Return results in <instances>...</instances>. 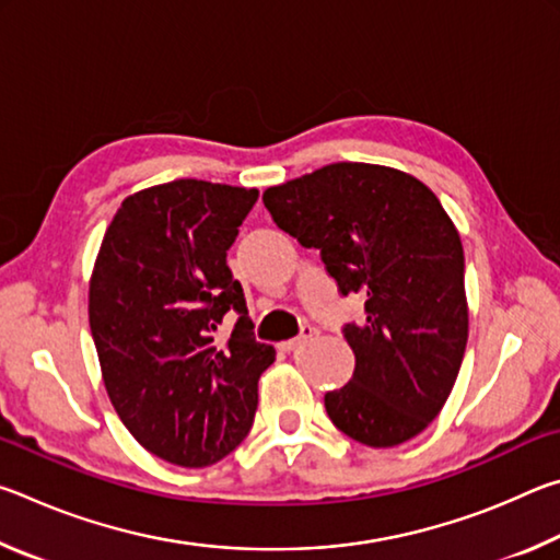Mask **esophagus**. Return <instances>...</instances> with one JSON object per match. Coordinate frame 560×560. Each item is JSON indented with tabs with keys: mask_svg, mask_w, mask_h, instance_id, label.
<instances>
[{
	"mask_svg": "<svg viewBox=\"0 0 560 560\" xmlns=\"http://www.w3.org/2000/svg\"><path fill=\"white\" fill-rule=\"evenodd\" d=\"M314 336H316V328L314 326H303V330H301L296 338L283 340V343H279V348L287 350V353H293V350H299L303 343H308V340L314 338Z\"/></svg>",
	"mask_w": 560,
	"mask_h": 560,
	"instance_id": "esophagus-1",
	"label": "esophagus"
}]
</instances>
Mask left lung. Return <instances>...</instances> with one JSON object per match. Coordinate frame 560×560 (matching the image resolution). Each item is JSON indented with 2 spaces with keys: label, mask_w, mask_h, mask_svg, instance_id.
<instances>
[{
  "label": "left lung",
  "mask_w": 560,
  "mask_h": 560,
  "mask_svg": "<svg viewBox=\"0 0 560 560\" xmlns=\"http://www.w3.org/2000/svg\"><path fill=\"white\" fill-rule=\"evenodd\" d=\"M261 200L320 249L340 293L365 296V320L346 326L355 373L326 395L330 422L375 450L417 438L447 402L469 334L462 240L438 195L402 170L334 163Z\"/></svg>",
  "instance_id": "obj_1"
}]
</instances>
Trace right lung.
Wrapping results in <instances>:
<instances>
[{"mask_svg": "<svg viewBox=\"0 0 560 560\" xmlns=\"http://www.w3.org/2000/svg\"><path fill=\"white\" fill-rule=\"evenodd\" d=\"M257 187L173 179L130 195L103 234L89 281V324L106 393L138 444L200 469L240 444L257 383L277 350L257 343L226 249ZM240 310L233 336L215 326Z\"/></svg>", "mask_w": 560, "mask_h": 560, "instance_id": "right-lung-1", "label": "right lung"}]
</instances>
